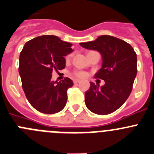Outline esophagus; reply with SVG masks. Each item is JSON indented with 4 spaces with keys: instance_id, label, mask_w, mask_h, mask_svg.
<instances>
[{
    "instance_id": "esophagus-1",
    "label": "esophagus",
    "mask_w": 154,
    "mask_h": 154,
    "mask_svg": "<svg viewBox=\"0 0 154 154\" xmlns=\"http://www.w3.org/2000/svg\"><path fill=\"white\" fill-rule=\"evenodd\" d=\"M80 82V80H78V79H75V80H74V83H78Z\"/></svg>"
}]
</instances>
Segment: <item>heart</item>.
<instances>
[{
    "instance_id": "obj_1",
    "label": "heart",
    "mask_w": 154,
    "mask_h": 154,
    "mask_svg": "<svg viewBox=\"0 0 154 154\" xmlns=\"http://www.w3.org/2000/svg\"><path fill=\"white\" fill-rule=\"evenodd\" d=\"M74 75L77 76V77H80V78H83V77H86V73L84 72V71H74Z\"/></svg>"
}]
</instances>
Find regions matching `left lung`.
Masks as SVG:
<instances>
[{"mask_svg": "<svg viewBox=\"0 0 154 154\" xmlns=\"http://www.w3.org/2000/svg\"><path fill=\"white\" fill-rule=\"evenodd\" d=\"M80 45L101 53L102 65L95 77L105 83L99 87L91 82L90 88L85 92L86 107L96 114L113 113L124 104L132 92L137 74L136 53L130 44L110 35H101Z\"/></svg>", "mask_w": 154, "mask_h": 154, "instance_id": "obj_1", "label": "left lung"}]
</instances>
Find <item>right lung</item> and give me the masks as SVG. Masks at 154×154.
<instances>
[{
  "mask_svg": "<svg viewBox=\"0 0 154 154\" xmlns=\"http://www.w3.org/2000/svg\"><path fill=\"white\" fill-rule=\"evenodd\" d=\"M71 46L57 36L43 35L28 41L20 53L22 89L31 106L41 113H58L66 104L67 90L74 83L68 77L59 82L51 78L53 71L65 68V56L73 52Z\"/></svg>",
  "mask_w": 154,
  "mask_h": 154,
  "instance_id": "obj_1",
  "label": "right lung"
}]
</instances>
